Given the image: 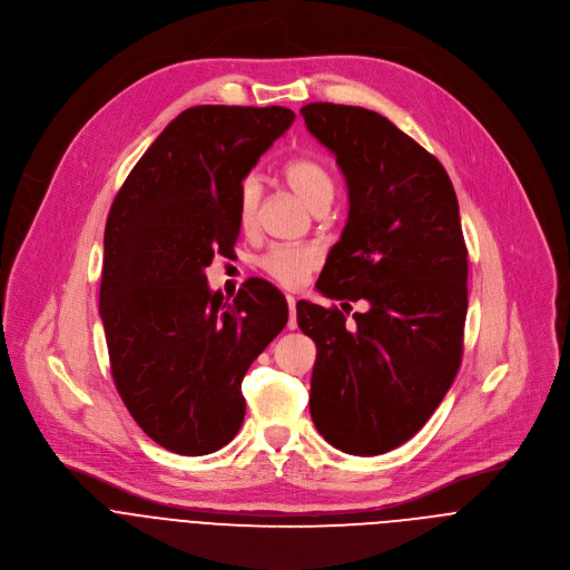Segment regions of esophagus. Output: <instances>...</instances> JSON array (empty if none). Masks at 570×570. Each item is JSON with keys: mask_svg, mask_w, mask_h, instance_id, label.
Here are the masks:
<instances>
[{"mask_svg": "<svg viewBox=\"0 0 570 570\" xmlns=\"http://www.w3.org/2000/svg\"><path fill=\"white\" fill-rule=\"evenodd\" d=\"M286 302H288V311H291V317H288V328L295 331L297 328V311H295V297L293 295H286Z\"/></svg>", "mask_w": 570, "mask_h": 570, "instance_id": "34e87169", "label": "esophagus"}]
</instances>
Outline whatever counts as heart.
<instances>
[{
	"instance_id": "heart-1",
	"label": "heart",
	"mask_w": 570,
	"mask_h": 570,
	"mask_svg": "<svg viewBox=\"0 0 570 570\" xmlns=\"http://www.w3.org/2000/svg\"><path fill=\"white\" fill-rule=\"evenodd\" d=\"M286 186L313 210L324 213L335 199L337 184L331 170L315 157L302 155L291 159L282 168ZM259 179L248 175L239 184L237 193V222L242 230H250L257 219L259 208ZM322 255L313 246H273L262 259V271L286 288H295L308 279V275L320 266Z\"/></svg>"
}]
</instances>
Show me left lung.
<instances>
[{
  "mask_svg": "<svg viewBox=\"0 0 570 570\" xmlns=\"http://www.w3.org/2000/svg\"><path fill=\"white\" fill-rule=\"evenodd\" d=\"M299 112L348 186V219L315 286L368 304L346 324L335 306L297 302L317 346L311 417L331 446L382 455L429 422L462 364L469 250L458 195L438 157L384 115L328 101Z\"/></svg>",
  "mask_w": 570,
  "mask_h": 570,
  "instance_id": "obj_1",
  "label": "left lung"
}]
</instances>
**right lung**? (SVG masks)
<instances>
[{
    "instance_id": "add662e5",
    "label": "right lung",
    "mask_w": 570,
    "mask_h": 570,
    "mask_svg": "<svg viewBox=\"0 0 570 570\" xmlns=\"http://www.w3.org/2000/svg\"><path fill=\"white\" fill-rule=\"evenodd\" d=\"M293 121L284 106H193L110 206L99 286L110 373L139 429L170 453L208 455L237 435L242 380L288 322L266 279H246L228 302L204 268L233 250L239 184Z\"/></svg>"
}]
</instances>
